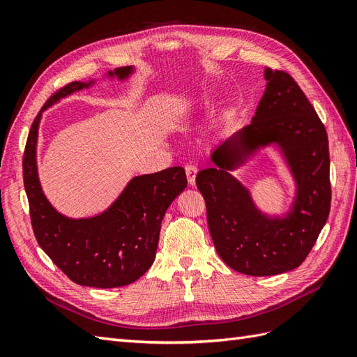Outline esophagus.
<instances>
[{
  "label": "esophagus",
  "instance_id": "obj_1",
  "mask_svg": "<svg viewBox=\"0 0 357 357\" xmlns=\"http://www.w3.org/2000/svg\"><path fill=\"white\" fill-rule=\"evenodd\" d=\"M185 171H186V177H188L189 186H195V177H197V171H198L197 167L189 164V165L185 167Z\"/></svg>",
  "mask_w": 357,
  "mask_h": 357
}]
</instances>
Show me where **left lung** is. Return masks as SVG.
<instances>
[{"label":"left lung","mask_w":357,"mask_h":357,"mask_svg":"<svg viewBox=\"0 0 357 357\" xmlns=\"http://www.w3.org/2000/svg\"><path fill=\"white\" fill-rule=\"evenodd\" d=\"M266 89L252 123L232 134L197 174L215 250L247 275H277L298 268L311 252L331 210L326 128L294 77L265 70ZM282 149L297 181V198L286 218H268L230 176L259 146Z\"/></svg>","instance_id":"obj_1"}]
</instances>
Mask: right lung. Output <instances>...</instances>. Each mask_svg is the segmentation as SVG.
<instances>
[{"mask_svg": "<svg viewBox=\"0 0 357 357\" xmlns=\"http://www.w3.org/2000/svg\"><path fill=\"white\" fill-rule=\"evenodd\" d=\"M132 67L110 71L126 79ZM93 82H71L45 104L89 88ZM41 113L31 125L24 152V185L36 240L71 282L112 289L134 283L155 261L160 223L167 208L188 186L185 169L171 167L155 174L134 177L112 207L91 219H68L52 207L41 190L36 146Z\"/></svg>", "mask_w": 357, "mask_h": 357, "instance_id": "obj_1", "label": "right lung"}]
</instances>
